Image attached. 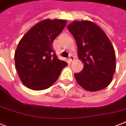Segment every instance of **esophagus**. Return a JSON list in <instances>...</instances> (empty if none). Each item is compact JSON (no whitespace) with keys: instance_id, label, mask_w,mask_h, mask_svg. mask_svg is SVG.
<instances>
[{"instance_id":"esophagus-1","label":"esophagus","mask_w":126,"mask_h":126,"mask_svg":"<svg viewBox=\"0 0 126 126\" xmlns=\"http://www.w3.org/2000/svg\"><path fill=\"white\" fill-rule=\"evenodd\" d=\"M69 60L71 61V62H72V61L75 60V57H74L73 55H70V56H69Z\"/></svg>"}]
</instances>
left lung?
<instances>
[{
	"mask_svg": "<svg viewBox=\"0 0 126 126\" xmlns=\"http://www.w3.org/2000/svg\"><path fill=\"white\" fill-rule=\"evenodd\" d=\"M67 29L77 42L79 59L84 65L82 71L75 74L77 83L89 92L107 87L116 71V55L107 34L88 20L74 21Z\"/></svg>",
	"mask_w": 126,
	"mask_h": 126,
	"instance_id": "8db88e82",
	"label": "left lung"
}]
</instances>
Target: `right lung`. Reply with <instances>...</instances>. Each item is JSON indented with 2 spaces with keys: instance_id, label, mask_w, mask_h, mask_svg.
I'll list each match as a JSON object with an SVG mask.
<instances>
[{
  "instance_id": "add662e5",
  "label": "right lung",
  "mask_w": 126,
  "mask_h": 126,
  "mask_svg": "<svg viewBox=\"0 0 126 126\" xmlns=\"http://www.w3.org/2000/svg\"><path fill=\"white\" fill-rule=\"evenodd\" d=\"M65 19L42 20L23 36L15 52V65L25 86L32 90L49 88L67 65L57 58L52 43L65 27Z\"/></svg>"
}]
</instances>
